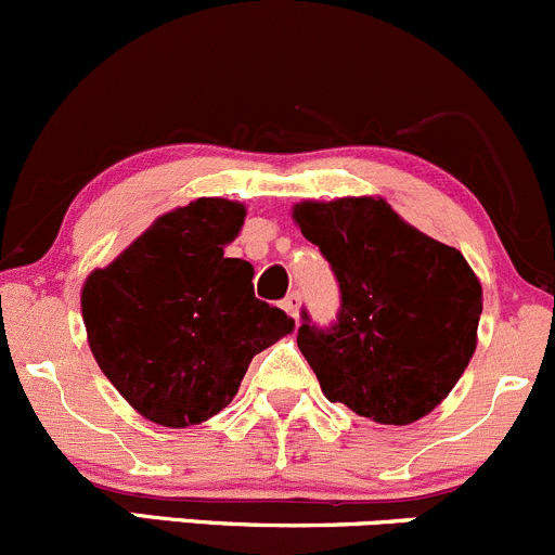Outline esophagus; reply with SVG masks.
Returning <instances> with one entry per match:
<instances>
[{
	"label": "esophagus",
	"instance_id": "obj_1",
	"mask_svg": "<svg viewBox=\"0 0 555 555\" xmlns=\"http://www.w3.org/2000/svg\"><path fill=\"white\" fill-rule=\"evenodd\" d=\"M282 306H284V311L289 313V317H293V319H298V309H300V295H298V293H289L287 298L282 300Z\"/></svg>",
	"mask_w": 555,
	"mask_h": 555
}]
</instances>
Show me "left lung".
<instances>
[{
  "mask_svg": "<svg viewBox=\"0 0 555 555\" xmlns=\"http://www.w3.org/2000/svg\"><path fill=\"white\" fill-rule=\"evenodd\" d=\"M293 220L340 287L333 327H313L304 313L298 330L324 397L395 427L427 416L478 346L483 289L469 262L373 195L304 201Z\"/></svg>",
  "mask_w": 555,
  "mask_h": 555,
  "instance_id": "left-lung-1",
  "label": "left lung"
}]
</instances>
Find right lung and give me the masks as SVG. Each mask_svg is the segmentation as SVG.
Wrapping results in <instances>:
<instances>
[{
	"instance_id": "1",
	"label": "right lung",
	"mask_w": 555,
	"mask_h": 555,
	"mask_svg": "<svg viewBox=\"0 0 555 555\" xmlns=\"http://www.w3.org/2000/svg\"><path fill=\"white\" fill-rule=\"evenodd\" d=\"M246 206L198 198L160 215L82 284L88 346L128 405L182 429L236 397L251 357L295 322L255 298V268L225 257Z\"/></svg>"
}]
</instances>
